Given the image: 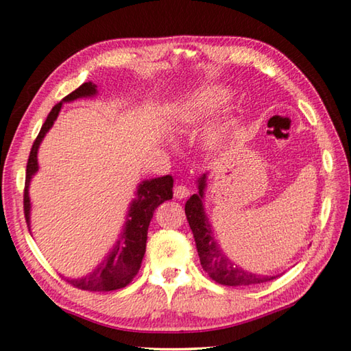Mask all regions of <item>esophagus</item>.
Returning a JSON list of instances; mask_svg holds the SVG:
<instances>
[{"instance_id": "esophagus-1", "label": "esophagus", "mask_w": 351, "mask_h": 351, "mask_svg": "<svg viewBox=\"0 0 351 351\" xmlns=\"http://www.w3.org/2000/svg\"><path fill=\"white\" fill-rule=\"evenodd\" d=\"M189 188L186 185H176L174 186V197L176 199H186L189 195Z\"/></svg>"}]
</instances>
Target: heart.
Returning <instances> with one entry per match:
<instances>
[{"label":"heart","mask_w":351,"mask_h":351,"mask_svg":"<svg viewBox=\"0 0 351 351\" xmlns=\"http://www.w3.org/2000/svg\"><path fill=\"white\" fill-rule=\"evenodd\" d=\"M231 97L232 92L226 86H205V88H200L193 92L180 104L177 121L182 126H191L210 119L223 104L231 100Z\"/></svg>","instance_id":"1"}]
</instances>
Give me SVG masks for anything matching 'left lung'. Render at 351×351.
Instances as JSON below:
<instances>
[{
    "instance_id": "left-lung-1",
    "label": "left lung",
    "mask_w": 351,
    "mask_h": 351,
    "mask_svg": "<svg viewBox=\"0 0 351 351\" xmlns=\"http://www.w3.org/2000/svg\"><path fill=\"white\" fill-rule=\"evenodd\" d=\"M208 174H210V172L202 174L199 177V193L193 194L185 205V214L194 234L202 268H204L205 271L210 274V278L213 280H216L217 284L228 287H248L276 279L278 276H265L247 271V269H243L241 265H237L236 262H232L230 257L225 254V251L220 248L216 237L213 234L210 219H208L204 208Z\"/></svg>"
}]
</instances>
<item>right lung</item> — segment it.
<instances>
[{"label": "right lung", "mask_w": 351, "mask_h": 351, "mask_svg": "<svg viewBox=\"0 0 351 351\" xmlns=\"http://www.w3.org/2000/svg\"><path fill=\"white\" fill-rule=\"evenodd\" d=\"M98 94L97 86L94 83H83L78 89L66 95L58 104H55L49 112L45 125L41 126L38 137L35 138L32 149L29 154L27 168H26V186H24V216L30 231V197L29 186L32 177L38 172V149L43 138L46 137L49 129L53 126L55 120L64 103H71L78 98H90ZM172 185L174 179L171 176L156 177V179L143 180L138 183L135 197L128 208L126 220L123 228L117 237L103 261L83 278L67 279L73 287L86 291H112L126 287L138 273L141 261H143L147 241V228H149L154 211L163 202L172 199Z\"/></svg>", "instance_id": "add662e5"}]
</instances>
